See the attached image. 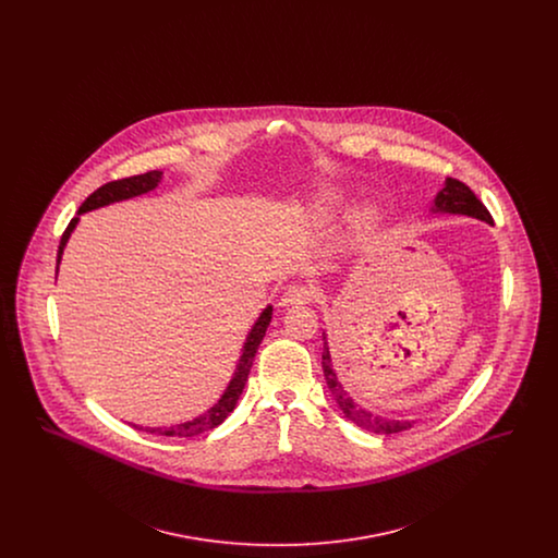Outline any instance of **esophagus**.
Instances as JSON below:
<instances>
[{
	"mask_svg": "<svg viewBox=\"0 0 558 558\" xmlns=\"http://www.w3.org/2000/svg\"><path fill=\"white\" fill-rule=\"evenodd\" d=\"M316 296V292L307 284H291L287 287L282 296H280V305H303L310 303Z\"/></svg>",
	"mask_w": 558,
	"mask_h": 558,
	"instance_id": "esophagus-1",
	"label": "esophagus"
}]
</instances>
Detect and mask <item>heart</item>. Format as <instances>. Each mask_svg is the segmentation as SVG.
Listing matches in <instances>:
<instances>
[{"mask_svg": "<svg viewBox=\"0 0 558 558\" xmlns=\"http://www.w3.org/2000/svg\"><path fill=\"white\" fill-rule=\"evenodd\" d=\"M343 192H339V190H324V192H319L318 196H316V201H314V205H312V209H314V215L316 217H328L330 213L337 211L341 205H343ZM372 217V211H362L355 215V219H353V226L355 228H362L364 223H368V219Z\"/></svg>", "mask_w": 558, "mask_h": 558, "instance_id": "obj_1", "label": "heart"}]
</instances>
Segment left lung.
Segmentation results:
<instances>
[{"label":"left lung","instance_id":"obj_1","mask_svg":"<svg viewBox=\"0 0 558 558\" xmlns=\"http://www.w3.org/2000/svg\"><path fill=\"white\" fill-rule=\"evenodd\" d=\"M430 213L433 215H466V217H475L478 221H485L489 226L494 223L492 215L475 196V192L466 184L453 180V178H446V184L437 192V196L433 201ZM322 341H324V347H322L324 378H326V385H328L332 398L337 401V405L345 414L347 421H351L353 425L362 426L364 430L376 433V435H391V433H401L405 428H412L414 421L385 418L380 414H374L368 408H364L362 403H357L355 399L351 398V393L347 391L345 385H343L345 378L341 376V372L332 362L326 332H322Z\"/></svg>","mask_w":558,"mask_h":558}]
</instances>
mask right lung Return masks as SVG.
I'll list each match as a JSON object with an SVG mask.
<instances>
[{
	"instance_id": "right-lung-1",
	"label": "right lung",
	"mask_w": 558,
	"mask_h": 558,
	"mask_svg": "<svg viewBox=\"0 0 558 558\" xmlns=\"http://www.w3.org/2000/svg\"><path fill=\"white\" fill-rule=\"evenodd\" d=\"M160 180H162V171H148V173H142V175H133V178H125V180H117V182H108L105 186L98 187L94 194H89L85 198V203L81 205L77 217L71 219L69 228L64 230L62 239H60V246H58V257H56V264L60 266L62 262V253H64V246L71 239L73 230L77 228L80 223V215L87 211H94V209H100V207H107L112 203H121V201H128L133 196H140V194H146L150 190L159 186ZM56 274H58V267H56ZM271 322V305H267L266 310L259 314L257 322L253 324V328L248 330L246 335V341L242 345V355H240L239 364L234 368V374L226 387V391L221 393V398L217 399L213 403L211 408L207 412H203L201 416L186 421V423H180V425L173 426H135V428H144L153 435H165V437H194V435H201V433H207L215 426L221 425L230 412L236 408L240 396H242V389L246 385V378H248V372L253 366V360H255V353L262 345L264 337H266L267 326Z\"/></svg>"
}]
</instances>
